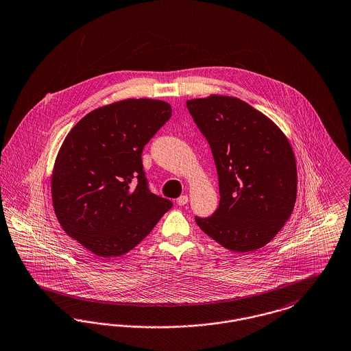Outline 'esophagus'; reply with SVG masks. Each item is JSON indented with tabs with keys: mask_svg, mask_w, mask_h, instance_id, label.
<instances>
[{
	"mask_svg": "<svg viewBox=\"0 0 351 351\" xmlns=\"http://www.w3.org/2000/svg\"><path fill=\"white\" fill-rule=\"evenodd\" d=\"M188 199H189V198H188V196H185V195H184V196L179 197V198L176 199V202H178V205H180V206H184L185 204H188Z\"/></svg>",
	"mask_w": 351,
	"mask_h": 351,
	"instance_id": "34e87169",
	"label": "esophagus"
}]
</instances>
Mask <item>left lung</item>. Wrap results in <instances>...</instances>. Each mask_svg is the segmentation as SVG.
I'll return each mask as SVG.
<instances>
[{"label": "left lung", "instance_id": "8db88e82", "mask_svg": "<svg viewBox=\"0 0 351 351\" xmlns=\"http://www.w3.org/2000/svg\"><path fill=\"white\" fill-rule=\"evenodd\" d=\"M210 145L219 182V206L196 217L198 227L234 252H252L274 238L296 199V163L278 126L232 97L186 100Z\"/></svg>", "mask_w": 351, "mask_h": 351}]
</instances>
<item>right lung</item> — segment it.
Masks as SVG:
<instances>
[{
    "label": "right lung",
    "mask_w": 351,
    "mask_h": 351,
    "mask_svg": "<svg viewBox=\"0 0 351 351\" xmlns=\"http://www.w3.org/2000/svg\"><path fill=\"white\" fill-rule=\"evenodd\" d=\"M154 99H125L87 113L69 132L52 173L64 231L100 257L132 251L172 202L150 192L142 150L171 117Z\"/></svg>",
    "instance_id": "obj_1"
}]
</instances>
